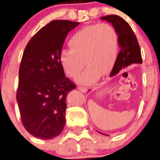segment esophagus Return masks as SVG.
Instances as JSON below:
<instances>
[{
  "mask_svg": "<svg viewBox=\"0 0 160 160\" xmlns=\"http://www.w3.org/2000/svg\"><path fill=\"white\" fill-rule=\"evenodd\" d=\"M78 90L80 91L83 93H87V87H78Z\"/></svg>",
  "mask_w": 160,
  "mask_h": 160,
  "instance_id": "obj_1",
  "label": "esophagus"
}]
</instances>
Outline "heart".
I'll return each mask as SVG.
<instances>
[{
	"instance_id": "heart-1",
	"label": "heart",
	"mask_w": 160,
	"mask_h": 160,
	"mask_svg": "<svg viewBox=\"0 0 160 160\" xmlns=\"http://www.w3.org/2000/svg\"><path fill=\"white\" fill-rule=\"evenodd\" d=\"M68 46L62 50L59 62L68 77L74 78L85 64L87 66L78 81L91 84L99 76L108 74L116 62L119 50V36L113 25L100 23L89 25L72 35Z\"/></svg>"
}]
</instances>
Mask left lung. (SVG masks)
I'll use <instances>...</instances> for the list:
<instances>
[{"label":"left lung","mask_w":160,"mask_h":160,"mask_svg":"<svg viewBox=\"0 0 160 160\" xmlns=\"http://www.w3.org/2000/svg\"><path fill=\"white\" fill-rule=\"evenodd\" d=\"M101 18L111 22L119 36L120 51L110 76L112 77L115 75L122 68L127 67L133 63H142L140 47L136 36L129 24L121 17L117 15H107L102 17Z\"/></svg>","instance_id":"1"}]
</instances>
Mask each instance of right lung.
<instances>
[{
	"instance_id": "1",
	"label": "right lung",
	"mask_w": 160,
	"mask_h": 160,
	"mask_svg": "<svg viewBox=\"0 0 160 160\" xmlns=\"http://www.w3.org/2000/svg\"><path fill=\"white\" fill-rule=\"evenodd\" d=\"M78 25L52 21L32 36L24 50L17 101L24 128L36 138L51 139L65 127L66 96L76 86L65 76L59 55L68 32Z\"/></svg>"
}]
</instances>
